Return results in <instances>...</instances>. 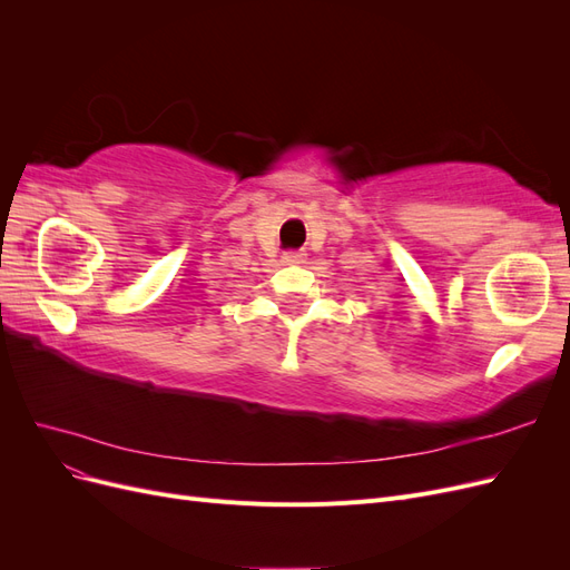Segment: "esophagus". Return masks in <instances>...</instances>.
I'll return each instance as SVG.
<instances>
[{"mask_svg":"<svg viewBox=\"0 0 570 570\" xmlns=\"http://www.w3.org/2000/svg\"><path fill=\"white\" fill-rule=\"evenodd\" d=\"M283 262H285V264H304V262H306V254H304V252H297V249H295V252H285V254H283Z\"/></svg>","mask_w":570,"mask_h":570,"instance_id":"1","label":"esophagus"}]
</instances>
